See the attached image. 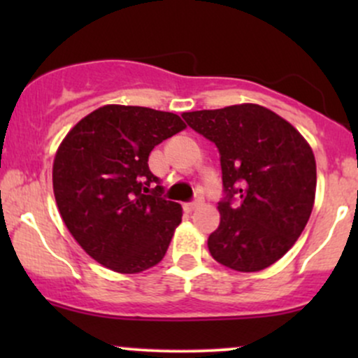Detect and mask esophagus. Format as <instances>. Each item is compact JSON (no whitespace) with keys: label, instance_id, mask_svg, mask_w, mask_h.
Listing matches in <instances>:
<instances>
[{"label":"esophagus","instance_id":"1","mask_svg":"<svg viewBox=\"0 0 358 358\" xmlns=\"http://www.w3.org/2000/svg\"><path fill=\"white\" fill-rule=\"evenodd\" d=\"M200 203H202V202H200V200H195V202H190V203H185L183 205L185 212H193L196 207H200Z\"/></svg>","mask_w":358,"mask_h":358}]
</instances>
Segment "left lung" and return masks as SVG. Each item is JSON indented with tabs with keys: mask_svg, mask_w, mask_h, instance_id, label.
<instances>
[{
	"mask_svg": "<svg viewBox=\"0 0 358 358\" xmlns=\"http://www.w3.org/2000/svg\"><path fill=\"white\" fill-rule=\"evenodd\" d=\"M182 116L220 153L227 195L217 207L219 227L208 236L212 257L241 273L269 268L293 248L313 210V150L296 127L259 104Z\"/></svg>",
	"mask_w": 358,
	"mask_h": 358,
	"instance_id": "left-lung-1",
	"label": "left lung"
}]
</instances>
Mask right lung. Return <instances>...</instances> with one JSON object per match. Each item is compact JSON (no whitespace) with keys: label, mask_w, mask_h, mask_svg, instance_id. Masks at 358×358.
I'll list each match as a JSON object with an SVG mask.
<instances>
[{"label":"right lung","mask_w":358,"mask_h":358,"mask_svg":"<svg viewBox=\"0 0 358 358\" xmlns=\"http://www.w3.org/2000/svg\"><path fill=\"white\" fill-rule=\"evenodd\" d=\"M187 124L173 113L108 104L72 127L53 159V195L62 220L94 261L136 274L165 257L182 205L159 196L148 168L156 145Z\"/></svg>","instance_id":"add662e5"}]
</instances>
